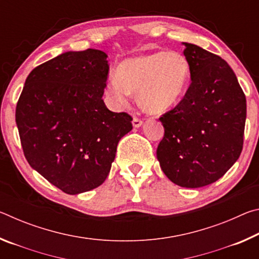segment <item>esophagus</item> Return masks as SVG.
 Wrapping results in <instances>:
<instances>
[{
  "label": "esophagus",
  "instance_id": "34e87169",
  "mask_svg": "<svg viewBox=\"0 0 259 259\" xmlns=\"http://www.w3.org/2000/svg\"><path fill=\"white\" fill-rule=\"evenodd\" d=\"M142 124H143L142 119H139V117H134V120H133L134 128H139V126H142Z\"/></svg>",
  "mask_w": 259,
  "mask_h": 259
}]
</instances>
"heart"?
<instances>
[{
	"mask_svg": "<svg viewBox=\"0 0 259 259\" xmlns=\"http://www.w3.org/2000/svg\"><path fill=\"white\" fill-rule=\"evenodd\" d=\"M188 63L178 52H155L129 58L117 67V75L108 77L105 93L115 103L128 102L130 94H137L144 111L162 114L171 109L183 96Z\"/></svg>",
	"mask_w": 259,
	"mask_h": 259,
	"instance_id": "b5f03b06",
	"label": "heart"
}]
</instances>
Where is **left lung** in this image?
Segmentation results:
<instances>
[{"label": "left lung", "instance_id": "1", "mask_svg": "<svg viewBox=\"0 0 259 259\" xmlns=\"http://www.w3.org/2000/svg\"><path fill=\"white\" fill-rule=\"evenodd\" d=\"M183 45L191 84L177 106L160 117L164 136L156 156L172 183L198 188L218 181L239 159L247 103L224 59L192 43Z\"/></svg>", "mask_w": 259, "mask_h": 259}]
</instances>
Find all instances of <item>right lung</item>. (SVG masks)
I'll return each mask as SVG.
<instances>
[{
	"label": "right lung",
	"instance_id": "1",
	"mask_svg": "<svg viewBox=\"0 0 259 259\" xmlns=\"http://www.w3.org/2000/svg\"><path fill=\"white\" fill-rule=\"evenodd\" d=\"M107 55L67 51L35 67L26 78L16 122L26 160L67 194L102 185L133 117L106 107Z\"/></svg>",
	"mask_w": 259,
	"mask_h": 259
}]
</instances>
